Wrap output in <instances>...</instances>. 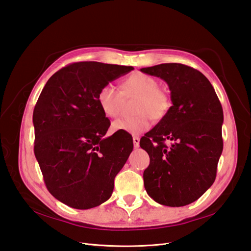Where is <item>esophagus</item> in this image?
Returning a JSON list of instances; mask_svg holds the SVG:
<instances>
[{"mask_svg":"<svg viewBox=\"0 0 251 251\" xmlns=\"http://www.w3.org/2000/svg\"><path fill=\"white\" fill-rule=\"evenodd\" d=\"M133 142H134V148L137 149L139 148V142H140V138L137 137V136H134L133 137Z\"/></svg>","mask_w":251,"mask_h":251,"instance_id":"obj_1","label":"esophagus"}]
</instances>
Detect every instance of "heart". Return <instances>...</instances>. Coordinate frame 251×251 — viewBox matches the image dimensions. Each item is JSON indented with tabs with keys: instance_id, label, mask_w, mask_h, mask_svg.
<instances>
[{
	"instance_id": "1",
	"label": "heart",
	"mask_w": 251,
	"mask_h": 251,
	"mask_svg": "<svg viewBox=\"0 0 251 251\" xmlns=\"http://www.w3.org/2000/svg\"><path fill=\"white\" fill-rule=\"evenodd\" d=\"M125 96H138L135 103L134 116L123 117L114 121L112 130L132 135H139L148 131L151 125V117L162 118L169 110L168 96L158 89V81L149 75L136 73L124 80L123 92L112 82H107L100 89L96 96L97 103L104 115L116 117Z\"/></svg>"
}]
</instances>
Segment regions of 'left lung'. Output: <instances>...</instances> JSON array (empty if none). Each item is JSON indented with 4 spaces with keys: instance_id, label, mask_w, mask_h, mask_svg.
I'll use <instances>...</instances> for the list:
<instances>
[{
    "instance_id": "left-lung-1",
    "label": "left lung",
    "mask_w": 251,
    "mask_h": 251,
    "mask_svg": "<svg viewBox=\"0 0 251 251\" xmlns=\"http://www.w3.org/2000/svg\"><path fill=\"white\" fill-rule=\"evenodd\" d=\"M140 71L168 83L173 103L140 140L150 156L144 187L159 204L184 206L215 182L223 151L222 105L209 80L192 67L160 64Z\"/></svg>"
}]
</instances>
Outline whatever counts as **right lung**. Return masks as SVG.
I'll list each match as a JSON object with an SVG mask.
<instances>
[{
    "label": "right lung",
    "instance_id": "add662e5",
    "mask_svg": "<svg viewBox=\"0 0 251 251\" xmlns=\"http://www.w3.org/2000/svg\"><path fill=\"white\" fill-rule=\"evenodd\" d=\"M132 70V66L74 63L53 74L37 100L34 155L48 191L68 206L89 209L107 201L132 153L128 133L105 137L111 124L96 100L104 83Z\"/></svg>",
    "mask_w": 251,
    "mask_h": 251
}]
</instances>
